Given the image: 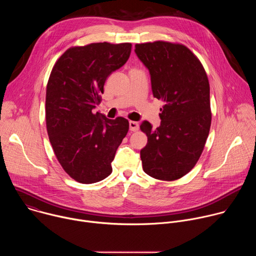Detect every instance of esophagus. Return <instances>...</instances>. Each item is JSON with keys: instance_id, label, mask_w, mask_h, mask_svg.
<instances>
[{"instance_id": "esophagus-1", "label": "esophagus", "mask_w": 256, "mask_h": 256, "mask_svg": "<svg viewBox=\"0 0 256 256\" xmlns=\"http://www.w3.org/2000/svg\"><path fill=\"white\" fill-rule=\"evenodd\" d=\"M138 128H140V126L136 122H130V130L132 132H136L138 130Z\"/></svg>"}]
</instances>
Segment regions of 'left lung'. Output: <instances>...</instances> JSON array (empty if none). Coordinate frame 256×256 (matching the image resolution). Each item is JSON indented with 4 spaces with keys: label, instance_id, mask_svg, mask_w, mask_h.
Here are the masks:
<instances>
[{
    "label": "left lung",
    "instance_id": "left-lung-1",
    "mask_svg": "<svg viewBox=\"0 0 256 256\" xmlns=\"http://www.w3.org/2000/svg\"><path fill=\"white\" fill-rule=\"evenodd\" d=\"M134 48L150 72L154 97L164 102L156 130L148 122L140 126L148 136L140 150L142 170L173 181L188 174L204 151L212 122L208 79L200 60L184 44L157 40Z\"/></svg>",
    "mask_w": 256,
    "mask_h": 256
}]
</instances>
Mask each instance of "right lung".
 Segmentation results:
<instances>
[{
  "instance_id": "obj_1",
  "label": "right lung",
  "mask_w": 256,
  "mask_h": 256,
  "mask_svg": "<svg viewBox=\"0 0 256 256\" xmlns=\"http://www.w3.org/2000/svg\"><path fill=\"white\" fill-rule=\"evenodd\" d=\"M132 44L95 42L68 48L56 62L46 96V130L54 155L64 172L90 184L110 175L112 162L126 136L124 118L108 120L93 108L103 86L130 58Z\"/></svg>"
}]
</instances>
